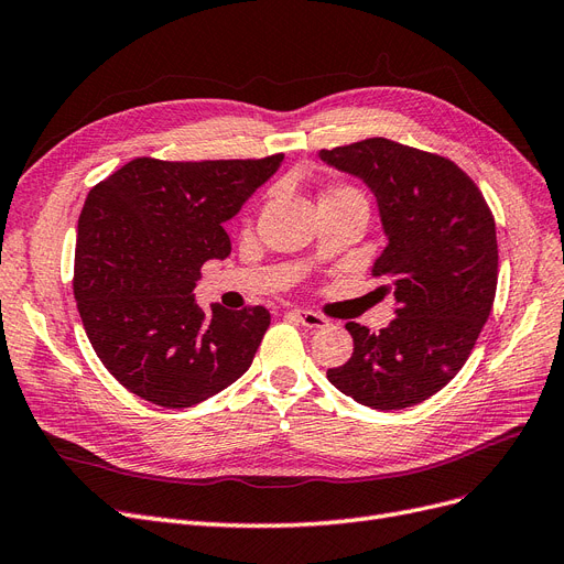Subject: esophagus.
<instances>
[{"label": "esophagus", "instance_id": "esophagus-1", "mask_svg": "<svg viewBox=\"0 0 564 564\" xmlns=\"http://www.w3.org/2000/svg\"><path fill=\"white\" fill-rule=\"evenodd\" d=\"M289 314L307 328H324L328 324L326 317H322V314H317V312H310V310H291Z\"/></svg>", "mask_w": 564, "mask_h": 564}]
</instances>
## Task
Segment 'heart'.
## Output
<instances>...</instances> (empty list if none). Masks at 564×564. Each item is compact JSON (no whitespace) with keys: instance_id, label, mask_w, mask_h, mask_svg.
<instances>
[{"instance_id":"obj_1","label":"heart","mask_w":564,"mask_h":564,"mask_svg":"<svg viewBox=\"0 0 564 564\" xmlns=\"http://www.w3.org/2000/svg\"><path fill=\"white\" fill-rule=\"evenodd\" d=\"M328 196H358V198H364L351 187H333V189H328V194L324 198H328Z\"/></svg>"}]
</instances>
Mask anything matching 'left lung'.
<instances>
[{"instance_id": "left-lung-1", "label": "left lung", "mask_w": 564, "mask_h": 564, "mask_svg": "<svg viewBox=\"0 0 564 564\" xmlns=\"http://www.w3.org/2000/svg\"><path fill=\"white\" fill-rule=\"evenodd\" d=\"M322 162L364 180L389 238L372 265L395 319L370 333L349 322L354 354L326 372L372 410H404L435 395L465 366L498 289V238L484 194L446 156L389 139L322 150Z\"/></svg>"}]
</instances>
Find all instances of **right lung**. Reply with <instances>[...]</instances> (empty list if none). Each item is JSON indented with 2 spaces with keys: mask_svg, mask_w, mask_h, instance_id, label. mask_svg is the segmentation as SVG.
<instances>
[{
  "mask_svg": "<svg viewBox=\"0 0 564 564\" xmlns=\"http://www.w3.org/2000/svg\"><path fill=\"white\" fill-rule=\"evenodd\" d=\"M263 160H131L89 189L74 296L106 370L139 398L192 408L247 372L270 326L261 305L198 307L200 265L231 254V219L273 175Z\"/></svg>",
  "mask_w": 564,
  "mask_h": 564,
  "instance_id": "add662e5",
  "label": "right lung"
}]
</instances>
